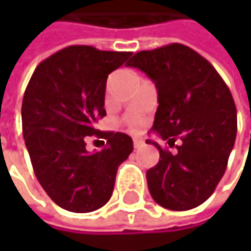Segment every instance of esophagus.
Returning a JSON list of instances; mask_svg holds the SVG:
<instances>
[{
	"label": "esophagus",
	"instance_id": "1",
	"mask_svg": "<svg viewBox=\"0 0 251 251\" xmlns=\"http://www.w3.org/2000/svg\"><path fill=\"white\" fill-rule=\"evenodd\" d=\"M142 145H144V141H142V139H138V138L133 139V147H135V148H139V147H142Z\"/></svg>",
	"mask_w": 251,
	"mask_h": 251
}]
</instances>
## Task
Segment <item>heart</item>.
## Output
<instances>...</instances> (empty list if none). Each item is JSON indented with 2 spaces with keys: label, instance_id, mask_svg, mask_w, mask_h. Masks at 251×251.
<instances>
[{
  "label": "heart",
  "instance_id": "1",
  "mask_svg": "<svg viewBox=\"0 0 251 251\" xmlns=\"http://www.w3.org/2000/svg\"><path fill=\"white\" fill-rule=\"evenodd\" d=\"M132 126H133V127H138V126H139V122H135Z\"/></svg>",
  "mask_w": 251,
  "mask_h": 251
}]
</instances>
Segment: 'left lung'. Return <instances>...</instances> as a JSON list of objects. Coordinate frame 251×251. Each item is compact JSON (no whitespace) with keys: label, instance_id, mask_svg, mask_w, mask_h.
I'll use <instances>...</instances> for the list:
<instances>
[{"label":"left lung","instance_id":"1","mask_svg":"<svg viewBox=\"0 0 251 251\" xmlns=\"http://www.w3.org/2000/svg\"><path fill=\"white\" fill-rule=\"evenodd\" d=\"M150 76L157 87L158 109L152 130L177 152L161 148L158 163L147 172L152 199L163 208L187 211L202 205L226 173L237 135V109L217 70L181 43L141 50L126 64Z\"/></svg>","mask_w":251,"mask_h":251}]
</instances>
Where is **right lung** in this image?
<instances>
[{
    "label": "right lung",
    "instance_id": "right-lung-1",
    "mask_svg": "<svg viewBox=\"0 0 251 251\" xmlns=\"http://www.w3.org/2000/svg\"><path fill=\"white\" fill-rule=\"evenodd\" d=\"M130 55L68 46L42 61L27 84L22 121L30 161L48 196L67 211L84 214L106 205L118 167L133 150L129 135L94 126L106 116L107 76ZM93 134L106 139V147L90 154L85 136Z\"/></svg>",
    "mask_w": 251,
    "mask_h": 251
}]
</instances>
